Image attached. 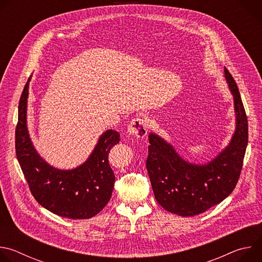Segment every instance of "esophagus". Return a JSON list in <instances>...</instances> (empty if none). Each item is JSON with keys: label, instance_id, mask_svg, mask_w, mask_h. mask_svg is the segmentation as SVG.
Listing matches in <instances>:
<instances>
[{"label": "esophagus", "instance_id": "1", "mask_svg": "<svg viewBox=\"0 0 262 262\" xmlns=\"http://www.w3.org/2000/svg\"><path fill=\"white\" fill-rule=\"evenodd\" d=\"M148 122L145 118L137 117L134 118L128 125L129 135L134 136L137 139H143L147 135Z\"/></svg>", "mask_w": 262, "mask_h": 262}]
</instances>
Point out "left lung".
<instances>
[{"label": "left lung", "instance_id": "obj_1", "mask_svg": "<svg viewBox=\"0 0 262 262\" xmlns=\"http://www.w3.org/2000/svg\"><path fill=\"white\" fill-rule=\"evenodd\" d=\"M225 78L234 97L236 130L229 146L210 163L190 164L158 135L148 137L146 168L155 197L172 213L192 216L205 212L227 198L239 179L248 145V119L237 85L226 67Z\"/></svg>", "mask_w": 262, "mask_h": 262}]
</instances>
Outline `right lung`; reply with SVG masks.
<instances>
[{
	"label": "right lung",
	"instance_id": "obj_1",
	"mask_svg": "<svg viewBox=\"0 0 262 262\" xmlns=\"http://www.w3.org/2000/svg\"><path fill=\"white\" fill-rule=\"evenodd\" d=\"M28 80L18 104L15 151L31 194L51 212L73 220L90 219L110 201L115 175L108 164L111 149L120 141L118 132L101 135L90 158L73 170L51 167L34 149L27 128Z\"/></svg>",
	"mask_w": 262,
	"mask_h": 262
}]
</instances>
